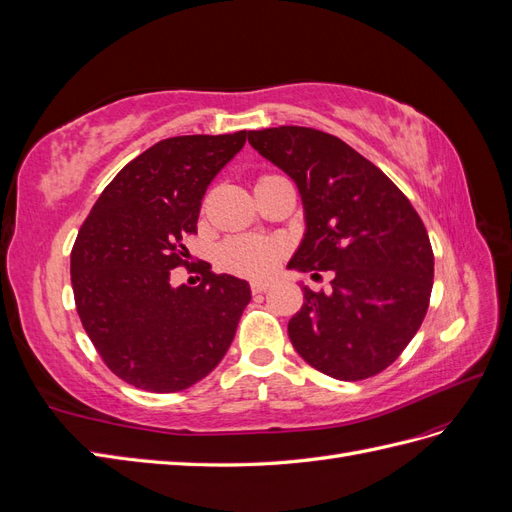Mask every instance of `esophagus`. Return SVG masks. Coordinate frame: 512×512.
I'll list each match as a JSON object with an SVG mask.
<instances>
[{
    "label": "esophagus",
    "mask_w": 512,
    "mask_h": 512,
    "mask_svg": "<svg viewBox=\"0 0 512 512\" xmlns=\"http://www.w3.org/2000/svg\"><path fill=\"white\" fill-rule=\"evenodd\" d=\"M250 288H252V294H262L269 290V282H252Z\"/></svg>",
    "instance_id": "34e87169"
}]
</instances>
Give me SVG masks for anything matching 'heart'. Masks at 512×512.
Wrapping results in <instances>:
<instances>
[{
	"label": "heart",
	"mask_w": 512,
	"mask_h": 512,
	"mask_svg": "<svg viewBox=\"0 0 512 512\" xmlns=\"http://www.w3.org/2000/svg\"><path fill=\"white\" fill-rule=\"evenodd\" d=\"M284 252V243L275 237L241 235L220 247V265L247 280H265L280 265Z\"/></svg>",
	"instance_id": "1"
}]
</instances>
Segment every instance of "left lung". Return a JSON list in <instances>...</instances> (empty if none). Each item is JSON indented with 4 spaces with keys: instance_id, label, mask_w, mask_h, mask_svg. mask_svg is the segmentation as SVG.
<instances>
[{
    "instance_id": "obj_1",
    "label": "left lung",
    "mask_w": 512,
    "mask_h": 512,
    "mask_svg": "<svg viewBox=\"0 0 512 512\" xmlns=\"http://www.w3.org/2000/svg\"><path fill=\"white\" fill-rule=\"evenodd\" d=\"M250 145L288 173L307 232L290 269L331 271V292L303 288L290 342L322 374L378 376L421 329L433 286L427 228L406 194L342 138L301 126L252 130Z\"/></svg>"
}]
</instances>
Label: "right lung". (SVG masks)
Instances as JSON below:
<instances>
[{"instance_id":"add662e5","label":"right lung","mask_w":512,"mask_h":512,"mask_svg":"<svg viewBox=\"0 0 512 512\" xmlns=\"http://www.w3.org/2000/svg\"><path fill=\"white\" fill-rule=\"evenodd\" d=\"M247 132L160 141L123 166L91 207L70 254L76 312L104 365L151 393H175L218 365L250 303V286L209 262L190 265L211 179ZM196 270L198 287L175 289L169 273Z\"/></svg>"}]
</instances>
